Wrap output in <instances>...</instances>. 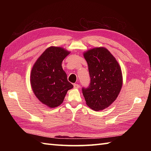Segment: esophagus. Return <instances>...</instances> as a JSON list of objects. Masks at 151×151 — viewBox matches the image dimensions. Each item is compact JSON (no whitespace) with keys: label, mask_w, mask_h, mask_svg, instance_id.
<instances>
[{"label":"esophagus","mask_w":151,"mask_h":151,"mask_svg":"<svg viewBox=\"0 0 151 151\" xmlns=\"http://www.w3.org/2000/svg\"><path fill=\"white\" fill-rule=\"evenodd\" d=\"M74 88H76V89H78L80 88V86L78 84H74Z\"/></svg>","instance_id":"1"}]
</instances>
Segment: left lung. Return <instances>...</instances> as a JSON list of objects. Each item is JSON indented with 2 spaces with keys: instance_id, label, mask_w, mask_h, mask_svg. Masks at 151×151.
Segmentation results:
<instances>
[{
  "instance_id": "8db88e82",
  "label": "left lung",
  "mask_w": 151,
  "mask_h": 151,
  "mask_svg": "<svg viewBox=\"0 0 151 151\" xmlns=\"http://www.w3.org/2000/svg\"><path fill=\"white\" fill-rule=\"evenodd\" d=\"M88 63L91 82L82 88L86 104L100 111L116 100L123 85V75L118 62L105 47H95L83 54Z\"/></svg>"
}]
</instances>
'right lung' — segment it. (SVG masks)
Masks as SVG:
<instances>
[{
  "label": "right lung",
  "mask_w": 151,
  "mask_h": 151,
  "mask_svg": "<svg viewBox=\"0 0 151 151\" xmlns=\"http://www.w3.org/2000/svg\"><path fill=\"white\" fill-rule=\"evenodd\" d=\"M70 52L63 47L51 46L41 54L32 69L30 84L34 93L50 108L62 104L67 91L73 88L62 66Z\"/></svg>",
  "instance_id": "1"
}]
</instances>
